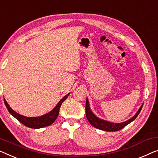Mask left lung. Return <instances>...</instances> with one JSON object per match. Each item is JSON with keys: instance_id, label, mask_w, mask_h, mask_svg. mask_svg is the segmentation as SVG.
<instances>
[{"instance_id": "1", "label": "left lung", "mask_w": 158, "mask_h": 158, "mask_svg": "<svg viewBox=\"0 0 158 158\" xmlns=\"http://www.w3.org/2000/svg\"><path fill=\"white\" fill-rule=\"evenodd\" d=\"M143 104H142L140 107L137 111L136 114L133 116L132 118H130L128 120L123 123H111V122L104 120V119H100L99 117H97L94 113L92 112V111L91 110L90 106H89V102L88 99L86 98V116L87 118L89 123L93 127H96L99 130H102L104 131H106V132H114V131H118L120 130L121 129L124 128L126 125H127L128 124L132 123V121H134L136 117L138 116V114L140 112V111L143 108Z\"/></svg>"}]
</instances>
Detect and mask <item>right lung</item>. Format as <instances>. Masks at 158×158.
<instances>
[{
	"label": "right lung",
	"mask_w": 158,
	"mask_h": 158,
	"mask_svg": "<svg viewBox=\"0 0 158 158\" xmlns=\"http://www.w3.org/2000/svg\"><path fill=\"white\" fill-rule=\"evenodd\" d=\"M70 93H69L66 95H65L61 100L59 102V103L56 104V106L53 109L52 111L46 113V114L42 115L40 117H28L26 116H23V115L19 114L14 110H13L11 107L9 106V104L7 103V102L5 99H4V102H5L6 106L8 110V112L10 114L15 117V119H18L20 123H22L24 125L28 127L33 128V129H39L42 127H45L50 124H52L56 120L57 118L58 115L59 113V109L61 106V104L66 100L67 97L69 95Z\"/></svg>",
	"instance_id": "add662e5"
}]
</instances>
